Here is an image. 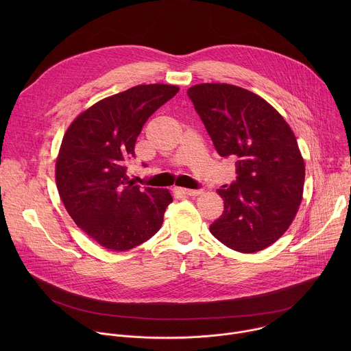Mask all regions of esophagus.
I'll return each instance as SVG.
<instances>
[{
  "mask_svg": "<svg viewBox=\"0 0 351 351\" xmlns=\"http://www.w3.org/2000/svg\"><path fill=\"white\" fill-rule=\"evenodd\" d=\"M179 194H183V195H199L203 193V190H191V189H183V187H176L175 189Z\"/></svg>",
  "mask_w": 351,
  "mask_h": 351,
  "instance_id": "1",
  "label": "esophagus"
}]
</instances>
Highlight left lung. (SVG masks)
<instances>
[{"label":"left lung","mask_w":351,"mask_h":351,"mask_svg":"<svg viewBox=\"0 0 351 351\" xmlns=\"http://www.w3.org/2000/svg\"><path fill=\"white\" fill-rule=\"evenodd\" d=\"M218 154L236 161V182L223 186V214L210 232L239 253H257L291 225L303 199L306 165L295 136L265 99L228 83L187 90Z\"/></svg>","instance_id":"left-lung-1"}]
</instances>
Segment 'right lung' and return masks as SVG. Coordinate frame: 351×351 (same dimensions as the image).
<instances>
[{"label": "right lung", "instance_id": "right-lung-1", "mask_svg": "<svg viewBox=\"0 0 351 351\" xmlns=\"http://www.w3.org/2000/svg\"><path fill=\"white\" fill-rule=\"evenodd\" d=\"M179 91L172 84H141L114 94L80 112L66 129L56 161V182L75 223L112 252L153 237L172 195L167 189L129 180L143 125Z\"/></svg>", "mask_w": 351, "mask_h": 351}]
</instances>
